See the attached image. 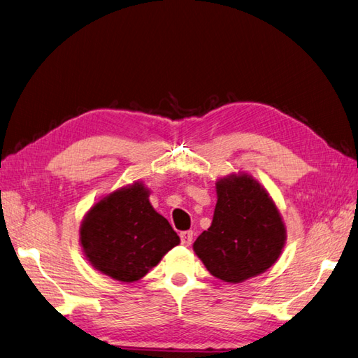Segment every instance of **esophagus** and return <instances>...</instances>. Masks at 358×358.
Wrapping results in <instances>:
<instances>
[{
  "instance_id": "34e87169",
  "label": "esophagus",
  "mask_w": 358,
  "mask_h": 358,
  "mask_svg": "<svg viewBox=\"0 0 358 358\" xmlns=\"http://www.w3.org/2000/svg\"><path fill=\"white\" fill-rule=\"evenodd\" d=\"M180 239H181V245L190 246L192 241H194V233H192L190 230L189 231H181L180 233Z\"/></svg>"
}]
</instances>
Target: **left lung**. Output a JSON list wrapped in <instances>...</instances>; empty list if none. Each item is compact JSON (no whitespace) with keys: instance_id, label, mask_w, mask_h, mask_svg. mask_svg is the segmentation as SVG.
Segmentation results:
<instances>
[{"instance_id":"8db88e82","label":"left lung","mask_w":358,"mask_h":358,"mask_svg":"<svg viewBox=\"0 0 358 358\" xmlns=\"http://www.w3.org/2000/svg\"><path fill=\"white\" fill-rule=\"evenodd\" d=\"M216 192L213 222L198 236L194 250L216 278L241 282L277 262L286 228L266 190L251 177L219 180Z\"/></svg>"}]
</instances>
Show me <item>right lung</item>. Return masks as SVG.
Returning a JSON list of instances; mask_svg holds the SVG:
<instances>
[{"label":"right lung","instance_id":"right-lung-1","mask_svg":"<svg viewBox=\"0 0 358 358\" xmlns=\"http://www.w3.org/2000/svg\"><path fill=\"white\" fill-rule=\"evenodd\" d=\"M139 182L113 192L90 208L80 241L92 266L117 281L133 282L180 243L173 228L148 201Z\"/></svg>","mask_w":358,"mask_h":358}]
</instances>
